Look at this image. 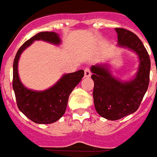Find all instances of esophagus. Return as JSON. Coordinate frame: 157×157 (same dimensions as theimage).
I'll list each match as a JSON object with an SVG mask.
<instances>
[{"label": "esophagus", "instance_id": "esophagus-1", "mask_svg": "<svg viewBox=\"0 0 157 157\" xmlns=\"http://www.w3.org/2000/svg\"><path fill=\"white\" fill-rule=\"evenodd\" d=\"M91 75V71H90V69L89 67L85 68V76L86 77H89Z\"/></svg>", "mask_w": 157, "mask_h": 157}]
</instances>
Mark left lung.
<instances>
[{
  "mask_svg": "<svg viewBox=\"0 0 157 157\" xmlns=\"http://www.w3.org/2000/svg\"><path fill=\"white\" fill-rule=\"evenodd\" d=\"M115 30L118 45L133 50L139 57L140 64L136 77L128 82L111 76L105 64L91 67L94 107L101 117L109 120H118L137 111L150 81V57L142 41L128 29L115 28Z\"/></svg>",
  "mask_w": 157,
  "mask_h": 157,
  "instance_id": "left-lung-1",
  "label": "left lung"
}]
</instances>
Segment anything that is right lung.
Here are the masks:
<instances>
[{
    "instance_id": "1",
    "label": "right lung",
    "mask_w": 157,
    "mask_h": 157,
    "mask_svg": "<svg viewBox=\"0 0 157 157\" xmlns=\"http://www.w3.org/2000/svg\"><path fill=\"white\" fill-rule=\"evenodd\" d=\"M35 40H44L59 44L61 40L55 32H40L33 36L18 50L13 63V89L17 106L21 112L36 124H52L64 114L69 95L81 81L84 71L66 74L50 89L44 91L28 90L20 82L18 76V61L20 54Z\"/></svg>"
}]
</instances>
